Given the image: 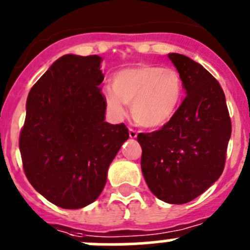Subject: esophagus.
<instances>
[{"label":"esophagus","instance_id":"esophagus-1","mask_svg":"<svg viewBox=\"0 0 250 250\" xmlns=\"http://www.w3.org/2000/svg\"><path fill=\"white\" fill-rule=\"evenodd\" d=\"M137 136H138V132H137V130H134V129H132V128H129V137L132 139H134V138H137Z\"/></svg>","mask_w":250,"mask_h":250}]
</instances>
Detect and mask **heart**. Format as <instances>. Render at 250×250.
I'll list each match as a JSON object with an SVG mask.
<instances>
[{
  "mask_svg": "<svg viewBox=\"0 0 250 250\" xmlns=\"http://www.w3.org/2000/svg\"><path fill=\"white\" fill-rule=\"evenodd\" d=\"M111 86L104 91L107 108L123 116L125 104H132L133 120L146 128L167 125L184 96V81L178 70L151 64L118 70L112 76Z\"/></svg>",
  "mask_w": 250,
  "mask_h": 250,
  "instance_id": "b5f03b06",
  "label": "heart"
}]
</instances>
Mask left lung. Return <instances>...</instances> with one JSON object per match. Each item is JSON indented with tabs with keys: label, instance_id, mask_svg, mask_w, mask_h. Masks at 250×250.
I'll use <instances>...</instances> for the list:
<instances>
[{
	"label": "left lung",
	"instance_id": "left-lung-1",
	"mask_svg": "<svg viewBox=\"0 0 250 250\" xmlns=\"http://www.w3.org/2000/svg\"><path fill=\"white\" fill-rule=\"evenodd\" d=\"M167 57L183 78L186 97L163 128L139 133L137 139L142 172L151 192L167 204L183 205L221 176L232 125L218 81L185 55Z\"/></svg>",
	"mask_w": 250,
	"mask_h": 250
}]
</instances>
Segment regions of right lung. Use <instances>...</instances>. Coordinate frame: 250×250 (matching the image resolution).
Here are the masks:
<instances>
[{
	"mask_svg": "<svg viewBox=\"0 0 250 250\" xmlns=\"http://www.w3.org/2000/svg\"><path fill=\"white\" fill-rule=\"evenodd\" d=\"M101 60L64 55L28 95L23 169L30 185L62 208H81L99 197L109 164L129 138L125 123L104 122Z\"/></svg>",
	"mask_w": 250,
	"mask_h": 250,
	"instance_id": "add662e5",
	"label": "right lung"
}]
</instances>
